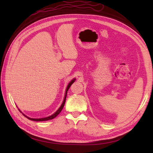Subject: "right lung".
<instances>
[{"mask_svg": "<svg viewBox=\"0 0 153 153\" xmlns=\"http://www.w3.org/2000/svg\"><path fill=\"white\" fill-rule=\"evenodd\" d=\"M75 81H76V79H73L72 80H71V82H70V83L68 84V86H67V87H66V92H65V95H64V100H63V102H62V105H61V106L59 107V108H58L56 112H55L53 114H52V115H51V116H47V117H45V118H30V117H28V116H27L26 115H25L24 114H23L22 112V111L19 109H18L19 110V111L21 113H22V114L24 115L25 117H26L27 118H28L29 120H33V121H37V122H41V121H47V120H52V119H53V118H54L55 117H56L58 114H59L60 113V112L62 111V108H63V107H64V105H65V102H66V96H67V92H68V89H69V88L70 87V86L71 85V84H72Z\"/></svg>", "mask_w": 153, "mask_h": 153, "instance_id": "1", "label": "right lung"}]
</instances>
